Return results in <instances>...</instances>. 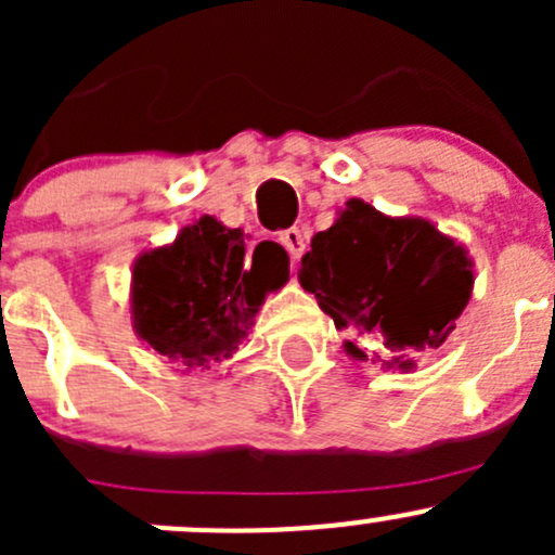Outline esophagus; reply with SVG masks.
<instances>
[{
	"instance_id": "34e87169",
	"label": "esophagus",
	"mask_w": 555,
	"mask_h": 555,
	"mask_svg": "<svg viewBox=\"0 0 555 555\" xmlns=\"http://www.w3.org/2000/svg\"><path fill=\"white\" fill-rule=\"evenodd\" d=\"M279 242H282L284 249L289 251L293 260H300V255L306 251V233L300 231V228H289V231H284L282 236H279Z\"/></svg>"
}]
</instances>
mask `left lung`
Masks as SVG:
<instances>
[{
  "instance_id": "left-lung-1",
  "label": "left lung",
  "mask_w": 555,
  "mask_h": 555,
  "mask_svg": "<svg viewBox=\"0 0 555 555\" xmlns=\"http://www.w3.org/2000/svg\"><path fill=\"white\" fill-rule=\"evenodd\" d=\"M300 284L338 330L382 340L386 371L411 373L416 357L451 338L473 295V257L424 217H389L349 198L311 238ZM346 354L367 360L346 340Z\"/></svg>"
}]
</instances>
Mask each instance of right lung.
<instances>
[{
    "label": "right lung",
    "instance_id": "1",
    "mask_svg": "<svg viewBox=\"0 0 555 555\" xmlns=\"http://www.w3.org/2000/svg\"><path fill=\"white\" fill-rule=\"evenodd\" d=\"M289 279L287 251L249 246L242 228L198 217L171 244L142 251L131 276V322L139 338L190 371H209L249 335L268 293Z\"/></svg>",
    "mask_w": 555,
    "mask_h": 555
}]
</instances>
